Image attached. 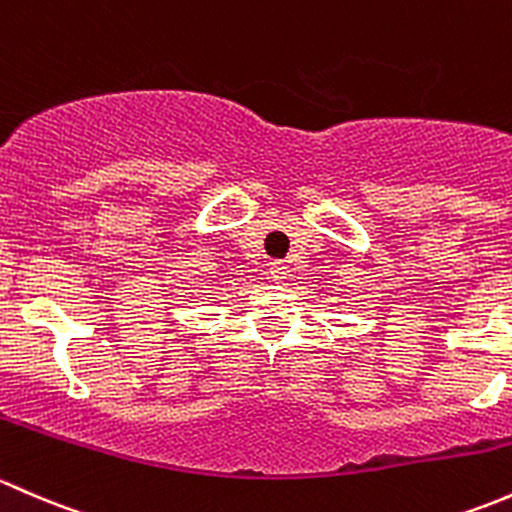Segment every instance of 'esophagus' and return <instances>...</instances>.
Segmentation results:
<instances>
[{"mask_svg": "<svg viewBox=\"0 0 512 512\" xmlns=\"http://www.w3.org/2000/svg\"><path fill=\"white\" fill-rule=\"evenodd\" d=\"M288 273V266L283 261H273L271 263V278H276V281H283Z\"/></svg>", "mask_w": 512, "mask_h": 512, "instance_id": "obj_1", "label": "esophagus"}]
</instances>
